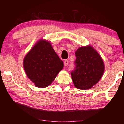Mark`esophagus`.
<instances>
[{"label": "esophagus", "instance_id": "obj_1", "mask_svg": "<svg viewBox=\"0 0 124 124\" xmlns=\"http://www.w3.org/2000/svg\"><path fill=\"white\" fill-rule=\"evenodd\" d=\"M64 66H65V67H67V66L68 65V60H65V61H64Z\"/></svg>", "mask_w": 124, "mask_h": 124}]
</instances>
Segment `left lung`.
<instances>
[{"label": "left lung", "mask_w": 124, "mask_h": 124, "mask_svg": "<svg viewBox=\"0 0 124 124\" xmlns=\"http://www.w3.org/2000/svg\"><path fill=\"white\" fill-rule=\"evenodd\" d=\"M75 55V67L71 72L73 82L77 89H89L102 77L104 62L98 52L89 46L79 48Z\"/></svg>", "instance_id": "8db88e82"}]
</instances>
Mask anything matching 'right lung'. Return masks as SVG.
<instances>
[{"label":"right lung","instance_id":"right-lung-1","mask_svg":"<svg viewBox=\"0 0 124 124\" xmlns=\"http://www.w3.org/2000/svg\"><path fill=\"white\" fill-rule=\"evenodd\" d=\"M63 67V62L45 40H39L23 60L25 72L37 87L48 86Z\"/></svg>","mask_w":124,"mask_h":124}]
</instances>
